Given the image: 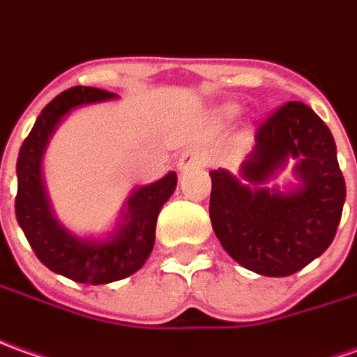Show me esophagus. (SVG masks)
<instances>
[{"mask_svg":"<svg viewBox=\"0 0 357 357\" xmlns=\"http://www.w3.org/2000/svg\"><path fill=\"white\" fill-rule=\"evenodd\" d=\"M205 162V156L199 152V150H185L178 160V168L179 169H189L195 168V166H201Z\"/></svg>","mask_w":357,"mask_h":357,"instance_id":"esophagus-1","label":"esophagus"}]
</instances>
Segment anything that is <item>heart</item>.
I'll list each match as a JSON object with an SVG mask.
<instances>
[{
	"label": "heart",
	"mask_w": 357,
	"mask_h": 357,
	"mask_svg": "<svg viewBox=\"0 0 357 357\" xmlns=\"http://www.w3.org/2000/svg\"><path fill=\"white\" fill-rule=\"evenodd\" d=\"M225 113H227V115H234V113H236V107H227L225 109Z\"/></svg>",
	"instance_id": "obj_1"
}]
</instances>
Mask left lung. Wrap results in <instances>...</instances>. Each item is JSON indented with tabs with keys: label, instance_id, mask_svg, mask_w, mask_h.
<instances>
[{
	"label": "left lung",
	"instance_id": "obj_1",
	"mask_svg": "<svg viewBox=\"0 0 357 357\" xmlns=\"http://www.w3.org/2000/svg\"><path fill=\"white\" fill-rule=\"evenodd\" d=\"M238 174L211 172L213 230L232 260L268 278L303 270L332 244L346 201L336 144L309 105L289 101L256 128ZM289 161L298 183L269 181Z\"/></svg>",
	"mask_w": 357,
	"mask_h": 357
}]
</instances>
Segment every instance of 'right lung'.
Here are the masks:
<instances>
[{
    "label": "right lung",
    "mask_w": 357,
    "mask_h": 357,
    "mask_svg": "<svg viewBox=\"0 0 357 357\" xmlns=\"http://www.w3.org/2000/svg\"><path fill=\"white\" fill-rule=\"evenodd\" d=\"M117 93L76 86L56 96L36 119L17 158L15 215L36 258L68 280L103 285L125 280L148 260L156 240V220L178 185L176 172L130 191L115 229L105 236H77L54 217L43 179V158L60 123L79 107L113 101Z\"/></svg>",
    "instance_id": "obj_1"
}]
</instances>
